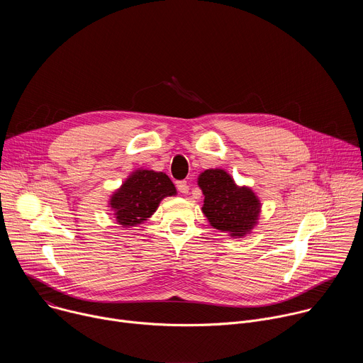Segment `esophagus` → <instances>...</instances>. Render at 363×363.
<instances>
[{
    "instance_id": "esophagus-1",
    "label": "esophagus",
    "mask_w": 363,
    "mask_h": 363,
    "mask_svg": "<svg viewBox=\"0 0 363 363\" xmlns=\"http://www.w3.org/2000/svg\"><path fill=\"white\" fill-rule=\"evenodd\" d=\"M177 188H178V191L181 194H188V191H189V185H188L186 181H178L177 182Z\"/></svg>"
}]
</instances>
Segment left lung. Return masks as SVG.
I'll list each match as a JSON object with an SVG mask.
<instances>
[{
    "instance_id": "8db88e82",
    "label": "left lung",
    "mask_w": 363,
    "mask_h": 363,
    "mask_svg": "<svg viewBox=\"0 0 363 363\" xmlns=\"http://www.w3.org/2000/svg\"><path fill=\"white\" fill-rule=\"evenodd\" d=\"M203 194L202 213L210 224L230 237L242 238L255 227L262 202L248 186H238L224 169H206L198 177Z\"/></svg>"
}]
</instances>
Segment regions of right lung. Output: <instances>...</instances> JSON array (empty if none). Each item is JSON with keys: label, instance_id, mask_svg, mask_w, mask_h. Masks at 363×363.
Masks as SVG:
<instances>
[{"label": "right lung", "instance_id": "1", "mask_svg": "<svg viewBox=\"0 0 363 363\" xmlns=\"http://www.w3.org/2000/svg\"><path fill=\"white\" fill-rule=\"evenodd\" d=\"M172 195H177V188L167 174L136 169L112 194L109 206L116 223L130 228L150 218L161 201Z\"/></svg>", "mask_w": 363, "mask_h": 363}]
</instances>
